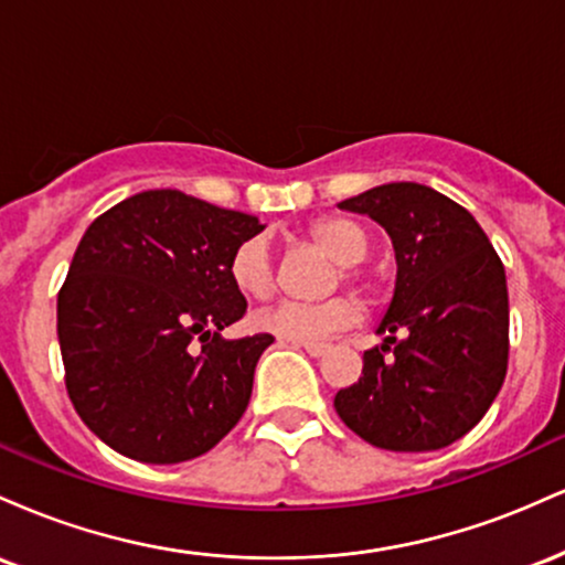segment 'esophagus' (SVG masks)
I'll use <instances>...</instances> for the list:
<instances>
[{
    "label": "esophagus",
    "instance_id": "34e87169",
    "mask_svg": "<svg viewBox=\"0 0 565 565\" xmlns=\"http://www.w3.org/2000/svg\"><path fill=\"white\" fill-rule=\"evenodd\" d=\"M295 345H297V348H302L305 353L313 355V359H321V355L327 353V350H329L327 342H295Z\"/></svg>",
    "mask_w": 565,
    "mask_h": 565
}]
</instances>
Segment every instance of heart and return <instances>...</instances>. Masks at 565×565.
I'll return each mask as SVG.
<instances>
[{
    "instance_id": "1",
    "label": "heart",
    "mask_w": 565,
    "mask_h": 565,
    "mask_svg": "<svg viewBox=\"0 0 565 565\" xmlns=\"http://www.w3.org/2000/svg\"><path fill=\"white\" fill-rule=\"evenodd\" d=\"M308 238L319 244L327 255L345 265V278L353 281L355 274L350 265H359L369 255L366 233L355 223L342 217L319 220L308 228ZM231 284L249 300H265L274 291V257L268 242L260 236L246 238L228 257ZM359 319V305L348 297H332L323 302H278L252 316V327L257 332L274 334L284 342H319L337 329H345Z\"/></svg>"
}]
</instances>
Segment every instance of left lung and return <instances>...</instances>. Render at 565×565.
I'll return each instance as SVG.
<instances>
[{"label":"left lung","instance_id":"1","mask_svg":"<svg viewBox=\"0 0 565 565\" xmlns=\"http://www.w3.org/2000/svg\"><path fill=\"white\" fill-rule=\"evenodd\" d=\"M337 206L380 223L398 265L385 340L334 395L337 414L377 449H444L481 423L508 374L504 265L476 217L427 185H377Z\"/></svg>","mask_w":565,"mask_h":565}]
</instances>
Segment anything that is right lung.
Wrapping results in <instances>:
<instances>
[{
    "label": "right lung",
    "mask_w": 565,
    "mask_h": 565,
    "mask_svg": "<svg viewBox=\"0 0 565 565\" xmlns=\"http://www.w3.org/2000/svg\"><path fill=\"white\" fill-rule=\"evenodd\" d=\"M255 215L157 188L84 231L57 291L68 398L103 444L148 465L201 457L249 404L270 334L225 340L244 316L228 257Z\"/></svg>",
    "instance_id": "right-lung-1"
}]
</instances>
